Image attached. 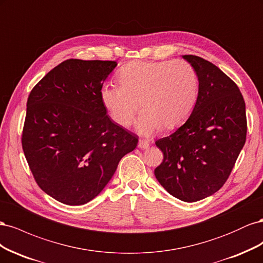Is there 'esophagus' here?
<instances>
[{
	"mask_svg": "<svg viewBox=\"0 0 263 263\" xmlns=\"http://www.w3.org/2000/svg\"><path fill=\"white\" fill-rule=\"evenodd\" d=\"M138 148H140V149H147V148H149V141L147 139H139Z\"/></svg>",
	"mask_w": 263,
	"mask_h": 263,
	"instance_id": "obj_1",
	"label": "esophagus"
}]
</instances>
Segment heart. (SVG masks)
<instances>
[{"label":"heart","mask_w":263,"mask_h":263,"mask_svg":"<svg viewBox=\"0 0 263 263\" xmlns=\"http://www.w3.org/2000/svg\"><path fill=\"white\" fill-rule=\"evenodd\" d=\"M118 84L106 83L101 100L110 118L128 127L140 108L138 132L150 135L177 128L193 112L198 97V77L185 60L130 62L117 73Z\"/></svg>","instance_id":"1"}]
</instances>
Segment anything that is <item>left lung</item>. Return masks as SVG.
Wrapping results in <instances>:
<instances>
[{"instance_id":"1","label":"left lung","mask_w":263,"mask_h":263,"mask_svg":"<svg viewBox=\"0 0 263 263\" xmlns=\"http://www.w3.org/2000/svg\"><path fill=\"white\" fill-rule=\"evenodd\" d=\"M198 77V97L187 121L158 139L163 153L155 169L159 183L184 202H196L225 184L246 142V104L239 87L212 62L182 55Z\"/></svg>"}]
</instances>
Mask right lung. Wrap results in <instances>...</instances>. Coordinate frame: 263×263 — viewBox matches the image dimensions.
Returning a JSON list of instances; mask_svg holds the SVG:
<instances>
[{"mask_svg": "<svg viewBox=\"0 0 263 263\" xmlns=\"http://www.w3.org/2000/svg\"><path fill=\"white\" fill-rule=\"evenodd\" d=\"M116 66L68 59L29 93L23 151L38 186L60 203L93 200L137 146L136 135L114 123L101 100L103 83Z\"/></svg>", "mask_w": 263, "mask_h": 263, "instance_id": "right-lung-1", "label": "right lung"}]
</instances>
